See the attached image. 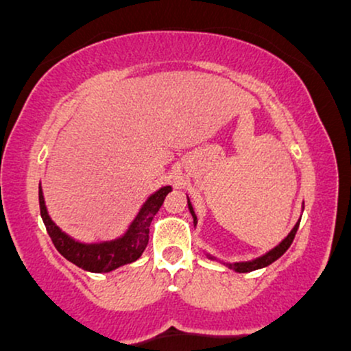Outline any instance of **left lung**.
Segmentation results:
<instances>
[{"instance_id": "left-lung-1", "label": "left lung", "mask_w": 351, "mask_h": 351, "mask_svg": "<svg viewBox=\"0 0 351 351\" xmlns=\"http://www.w3.org/2000/svg\"><path fill=\"white\" fill-rule=\"evenodd\" d=\"M186 198H188V196H186ZM188 209H189V213H191L193 223H195V226H196V223H198V217H196V215H195V209H193V204H191V201H189V198H188ZM302 211H304V206H302ZM300 217H299V221H297V223H295V226L292 228V231L289 232V234L285 236L284 239H282L280 243L276 245V247H272L271 251H267L265 254H263V256L256 257V259L237 261V263H226V261H221V259H217V257L211 256V254H209V252H206V257H208V259H211V261H219L221 264H224V265H226V267L232 269V271H236V272H252V271H257V269L267 267V265H271L274 261L279 259L282 254H284L289 247H291L293 237H295L297 229H299Z\"/></svg>"}]
</instances>
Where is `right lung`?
Wrapping results in <instances>:
<instances>
[{
  "instance_id": "obj_1",
  "label": "right lung",
  "mask_w": 351,
  "mask_h": 351,
  "mask_svg": "<svg viewBox=\"0 0 351 351\" xmlns=\"http://www.w3.org/2000/svg\"><path fill=\"white\" fill-rule=\"evenodd\" d=\"M171 189L170 184H167V186L158 188L155 193H152L145 199L142 208L138 209V213L130 221L122 236L115 237V239L92 241V243L74 239L52 221L49 211H47L46 201H44L41 184H39V208H41L44 226H46L47 234L51 236L56 249L69 263L75 264L84 271L104 274L115 271L125 264L135 263L142 256L148 244V232H150L153 216L162 208L165 196Z\"/></svg>"
}]
</instances>
